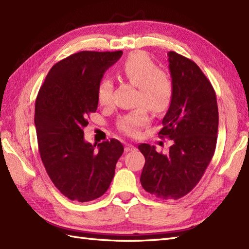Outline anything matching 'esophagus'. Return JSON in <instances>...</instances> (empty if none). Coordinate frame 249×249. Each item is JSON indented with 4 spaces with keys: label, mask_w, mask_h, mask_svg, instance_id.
I'll return each instance as SVG.
<instances>
[{
    "label": "esophagus",
    "mask_w": 249,
    "mask_h": 249,
    "mask_svg": "<svg viewBox=\"0 0 249 249\" xmlns=\"http://www.w3.org/2000/svg\"><path fill=\"white\" fill-rule=\"evenodd\" d=\"M131 151H136V146L134 145V144H126L125 145V152H131Z\"/></svg>",
    "instance_id": "esophagus-1"
}]
</instances>
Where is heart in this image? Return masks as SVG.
Listing matches in <instances>:
<instances>
[{
  "instance_id": "1",
  "label": "heart",
  "mask_w": 249,
  "mask_h": 249,
  "mask_svg": "<svg viewBox=\"0 0 249 249\" xmlns=\"http://www.w3.org/2000/svg\"><path fill=\"white\" fill-rule=\"evenodd\" d=\"M119 74L126 82L137 87L136 103L140 104L119 118L117 126L121 132L137 136L143 126L149 122L148 107L155 112H163L170 107L173 98L172 78L157 66L144 52H134L119 67ZM112 84L109 78H103L97 85L96 96L100 105L111 103Z\"/></svg>"
}]
</instances>
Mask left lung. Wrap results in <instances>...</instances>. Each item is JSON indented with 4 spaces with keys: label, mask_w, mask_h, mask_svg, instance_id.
<instances>
[{
    "label": "left lung",
    "mask_w": 249,
    "mask_h": 249,
    "mask_svg": "<svg viewBox=\"0 0 249 249\" xmlns=\"http://www.w3.org/2000/svg\"><path fill=\"white\" fill-rule=\"evenodd\" d=\"M167 56L174 92L158 135L173 145L165 155L146 143L138 146L145 157L140 181L156 197L178 199L196 187L214 155L218 109L215 91L199 67L176 52Z\"/></svg>",
    "instance_id": "8db88e82"
}]
</instances>
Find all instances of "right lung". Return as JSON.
I'll return each mask as SVG.
<instances>
[{
    "label": "right lung",
    "mask_w": 249,
    "mask_h": 249,
    "mask_svg": "<svg viewBox=\"0 0 249 249\" xmlns=\"http://www.w3.org/2000/svg\"><path fill=\"white\" fill-rule=\"evenodd\" d=\"M122 51H82L52 67L35 104L39 154L51 180L71 200L86 203L106 192L124 152L117 139L92 145L87 118L97 109L96 89Z\"/></svg>",
    "instance_id": "obj_1"
}]
</instances>
